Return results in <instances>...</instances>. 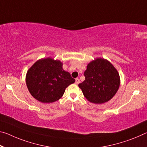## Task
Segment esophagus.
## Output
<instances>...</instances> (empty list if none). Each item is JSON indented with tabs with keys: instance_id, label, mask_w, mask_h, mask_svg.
Returning <instances> with one entry per match:
<instances>
[{
	"instance_id": "obj_1",
	"label": "esophagus",
	"mask_w": 147,
	"mask_h": 147,
	"mask_svg": "<svg viewBox=\"0 0 147 147\" xmlns=\"http://www.w3.org/2000/svg\"><path fill=\"white\" fill-rule=\"evenodd\" d=\"M75 83H76V84H78L79 83H80V79L79 78H76L75 79Z\"/></svg>"
}]
</instances>
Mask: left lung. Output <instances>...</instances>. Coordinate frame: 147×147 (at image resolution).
Here are the masks:
<instances>
[{
	"instance_id": "1",
	"label": "left lung",
	"mask_w": 147,
	"mask_h": 147,
	"mask_svg": "<svg viewBox=\"0 0 147 147\" xmlns=\"http://www.w3.org/2000/svg\"><path fill=\"white\" fill-rule=\"evenodd\" d=\"M85 80L79 84L84 97L90 102L101 104L109 101L119 88L120 79L117 70L108 60L97 58L88 65Z\"/></svg>"
}]
</instances>
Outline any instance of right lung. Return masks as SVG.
<instances>
[{
	"instance_id": "right-lung-1",
	"label": "right lung",
	"mask_w": 147,
	"mask_h": 147,
	"mask_svg": "<svg viewBox=\"0 0 147 147\" xmlns=\"http://www.w3.org/2000/svg\"><path fill=\"white\" fill-rule=\"evenodd\" d=\"M62 66L59 60L48 57L38 60L28 70L26 84L34 99L42 103H53L61 98L66 88L75 82Z\"/></svg>"
}]
</instances>
